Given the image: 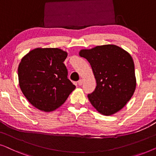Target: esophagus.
Listing matches in <instances>:
<instances>
[{
    "label": "esophagus",
    "instance_id": "1",
    "mask_svg": "<svg viewBox=\"0 0 156 156\" xmlns=\"http://www.w3.org/2000/svg\"><path fill=\"white\" fill-rule=\"evenodd\" d=\"M78 84L80 85V86H82V85L83 84V80H82V79H81V80H80L78 81Z\"/></svg>",
    "mask_w": 156,
    "mask_h": 156
}]
</instances>
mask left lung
Instances as JSON below:
<instances>
[{
    "label": "left lung",
    "instance_id": "left-lung-1",
    "mask_svg": "<svg viewBox=\"0 0 156 156\" xmlns=\"http://www.w3.org/2000/svg\"><path fill=\"white\" fill-rule=\"evenodd\" d=\"M80 55L90 64L97 81L88 94L92 106L109 116L120 111L133 96L136 86L133 60L129 53L114 44L82 50Z\"/></svg>",
    "mask_w": 156,
    "mask_h": 156
}]
</instances>
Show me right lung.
Returning a JSON list of instances; mask_svg holds the SVG:
<instances>
[{"mask_svg": "<svg viewBox=\"0 0 156 156\" xmlns=\"http://www.w3.org/2000/svg\"><path fill=\"white\" fill-rule=\"evenodd\" d=\"M67 57V53L59 48H36L21 59L19 85L35 108L46 112L54 111L75 89L63 63Z\"/></svg>", "mask_w": 156, "mask_h": 156, "instance_id": "obj_1", "label": "right lung"}]
</instances>
